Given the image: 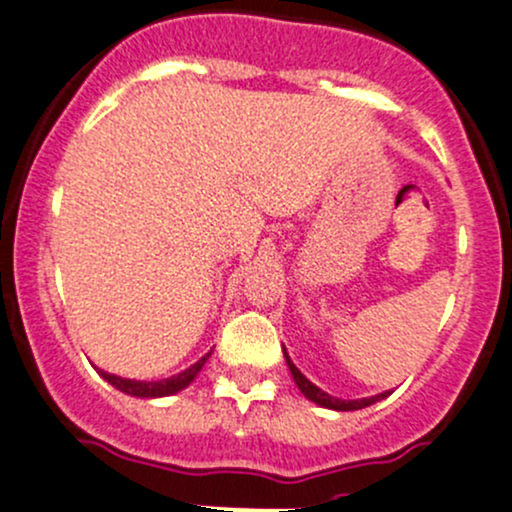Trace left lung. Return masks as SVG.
I'll return each mask as SVG.
<instances>
[{"mask_svg":"<svg viewBox=\"0 0 512 512\" xmlns=\"http://www.w3.org/2000/svg\"><path fill=\"white\" fill-rule=\"evenodd\" d=\"M285 361H287L289 371H292V379H294V384L299 386V391H302V394L307 396L309 401H314V404H317V406H322V409H332V411H359V409H366V406L376 404V401H381V399H386V396H389V391H384V394L369 396V399H349V401L337 399V396H329L327 391H322V389H319V386H314L312 381H309L307 376H304L302 371H299L297 366H294V361L289 359L287 352H285Z\"/></svg>","mask_w":512,"mask_h":512,"instance_id":"8db88e82","label":"left lung"}]
</instances>
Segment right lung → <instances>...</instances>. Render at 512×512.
I'll use <instances>...</instances> for the list:
<instances>
[{"mask_svg": "<svg viewBox=\"0 0 512 512\" xmlns=\"http://www.w3.org/2000/svg\"><path fill=\"white\" fill-rule=\"evenodd\" d=\"M208 359H210V354H205L203 359H198L193 366H188L185 371H180V374L170 376V379H160V381L123 379V376L108 374V371H103V369H98V374H101L108 384L116 386L118 391H123V394L138 396V399H160V396H173V394H178V391H183L185 386H188L190 381L200 374V369H203L205 361Z\"/></svg>", "mask_w": 512, "mask_h": 512, "instance_id": "1", "label": "right lung"}]
</instances>
